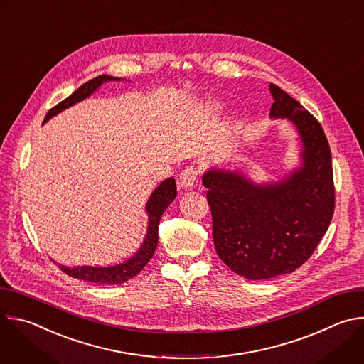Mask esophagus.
I'll return each mask as SVG.
<instances>
[{"mask_svg":"<svg viewBox=\"0 0 364 364\" xmlns=\"http://www.w3.org/2000/svg\"><path fill=\"white\" fill-rule=\"evenodd\" d=\"M198 173H200L198 168L194 166L186 167L178 176V186L183 188H191L198 177Z\"/></svg>","mask_w":364,"mask_h":364,"instance_id":"esophagus-1","label":"esophagus"}]
</instances>
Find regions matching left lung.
Instances as JSON below:
<instances>
[{
    "instance_id": "8db88e82",
    "label": "left lung",
    "mask_w": 364,
    "mask_h": 364,
    "mask_svg": "<svg viewBox=\"0 0 364 364\" xmlns=\"http://www.w3.org/2000/svg\"><path fill=\"white\" fill-rule=\"evenodd\" d=\"M271 117L288 118L301 135L302 167L279 184L256 186L235 173L203 176L222 261L246 279H271L305 264L334 213L331 151L321 124L279 86H269Z\"/></svg>"
}]
</instances>
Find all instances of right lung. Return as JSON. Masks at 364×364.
Listing matches in <instances>:
<instances>
[{"instance_id": "1", "label": "right lung", "mask_w": 364, "mask_h": 364, "mask_svg": "<svg viewBox=\"0 0 364 364\" xmlns=\"http://www.w3.org/2000/svg\"><path fill=\"white\" fill-rule=\"evenodd\" d=\"M108 80H118V79L107 76V75H102V76L93 77L92 80L83 83L69 97H66L65 100L58 103L56 107L51 108L47 112L43 122H47L51 117H55L56 114L62 112L63 109L72 107L73 103L80 102L82 99L87 97L103 82H108ZM176 194H177V186H176L174 178H168V180L163 181L151 194V197L146 203V212L149 216L146 237H145L142 246L139 247V250L129 259V261H127L121 265L111 267V268H92V267L66 268L63 265H59V268L72 278L87 281V282H95V284H107V285L122 284V282L136 277L142 271V268L151 261L155 249H157L160 219H161L164 210L168 207V204L176 198Z\"/></svg>"}]
</instances>
